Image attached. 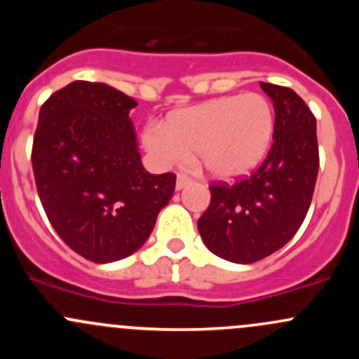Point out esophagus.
<instances>
[{
    "label": "esophagus",
    "instance_id": "1",
    "mask_svg": "<svg viewBox=\"0 0 359 359\" xmlns=\"http://www.w3.org/2000/svg\"><path fill=\"white\" fill-rule=\"evenodd\" d=\"M189 182H191V179L186 175V173H179V175H177V184H175L177 191L184 189V187H186Z\"/></svg>",
    "mask_w": 359,
    "mask_h": 359
}]
</instances>
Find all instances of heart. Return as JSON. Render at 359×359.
Returning a JSON list of instances; mask_svg holds the SVG:
<instances>
[{
	"mask_svg": "<svg viewBox=\"0 0 359 359\" xmlns=\"http://www.w3.org/2000/svg\"><path fill=\"white\" fill-rule=\"evenodd\" d=\"M276 114L260 93L229 95L172 111L165 123H149L144 149L159 166L184 163L194 154L198 168L215 180L247 177L271 149Z\"/></svg>",
	"mask_w": 359,
	"mask_h": 359,
	"instance_id": "1",
	"label": "heart"
}]
</instances>
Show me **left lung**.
Returning <instances> with one entry per match:
<instances>
[{"label":"left lung","mask_w":359,"mask_h":359,"mask_svg":"<svg viewBox=\"0 0 359 359\" xmlns=\"http://www.w3.org/2000/svg\"><path fill=\"white\" fill-rule=\"evenodd\" d=\"M276 112L274 142L262 165L240 182L210 186L198 220L203 243L220 259L252 264L288 243L309 210L316 186V118L292 88L260 83Z\"/></svg>","instance_id":"left-lung-1"}]
</instances>
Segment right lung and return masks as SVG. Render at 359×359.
Returning <instances> with one entry per match:
<instances>
[{
	"mask_svg": "<svg viewBox=\"0 0 359 359\" xmlns=\"http://www.w3.org/2000/svg\"><path fill=\"white\" fill-rule=\"evenodd\" d=\"M135 106L106 83L72 81L39 109L31 156L39 200L64 243L97 264L142 247L175 191L173 173L142 166Z\"/></svg>",
	"mask_w": 359,
	"mask_h": 359,
	"instance_id": "obj_1",
	"label": "right lung"
}]
</instances>
